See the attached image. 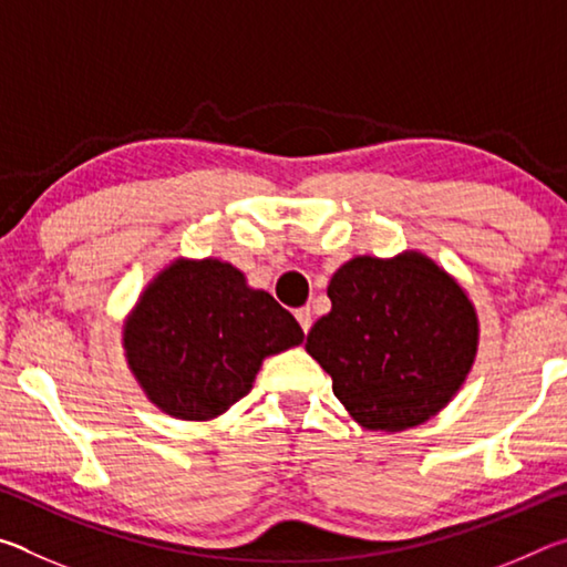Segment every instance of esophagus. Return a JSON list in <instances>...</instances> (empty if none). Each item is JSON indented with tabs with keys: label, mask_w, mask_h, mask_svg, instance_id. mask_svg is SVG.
I'll return each instance as SVG.
<instances>
[{
	"label": "esophagus",
	"mask_w": 567,
	"mask_h": 567,
	"mask_svg": "<svg viewBox=\"0 0 567 567\" xmlns=\"http://www.w3.org/2000/svg\"><path fill=\"white\" fill-rule=\"evenodd\" d=\"M295 318H297V322H300L302 332H310V328H312V312H310V307H300V310H295Z\"/></svg>",
	"instance_id": "obj_1"
}]
</instances>
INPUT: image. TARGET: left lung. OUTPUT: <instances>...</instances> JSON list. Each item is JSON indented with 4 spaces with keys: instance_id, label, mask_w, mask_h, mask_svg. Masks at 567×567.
Here are the masks:
<instances>
[{
    "instance_id": "8db88e82",
    "label": "left lung",
    "mask_w": 567,
    "mask_h": 567,
    "mask_svg": "<svg viewBox=\"0 0 567 567\" xmlns=\"http://www.w3.org/2000/svg\"><path fill=\"white\" fill-rule=\"evenodd\" d=\"M332 310L305 350L368 430L415 427L463 385L477 352V315L453 277L420 252L354 257L332 275Z\"/></svg>"
}]
</instances>
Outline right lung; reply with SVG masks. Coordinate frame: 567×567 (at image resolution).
<instances>
[{
    "instance_id": "right-lung-1",
    "label": "right lung",
    "mask_w": 567,
    "mask_h": 567,
    "mask_svg": "<svg viewBox=\"0 0 567 567\" xmlns=\"http://www.w3.org/2000/svg\"><path fill=\"white\" fill-rule=\"evenodd\" d=\"M305 332L265 290L219 260H177L140 297L124 350L155 405L179 420L223 415L252 388L267 354L295 348Z\"/></svg>"
}]
</instances>
